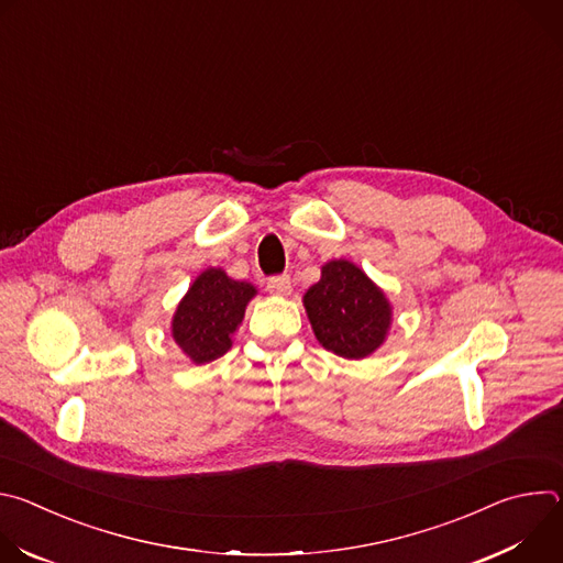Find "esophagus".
I'll return each mask as SVG.
<instances>
[{
	"label": "esophagus",
	"mask_w": 563,
	"mask_h": 563,
	"mask_svg": "<svg viewBox=\"0 0 563 563\" xmlns=\"http://www.w3.org/2000/svg\"><path fill=\"white\" fill-rule=\"evenodd\" d=\"M267 289L274 296H289L291 294V280L289 276H274L267 280Z\"/></svg>",
	"instance_id": "obj_1"
}]
</instances>
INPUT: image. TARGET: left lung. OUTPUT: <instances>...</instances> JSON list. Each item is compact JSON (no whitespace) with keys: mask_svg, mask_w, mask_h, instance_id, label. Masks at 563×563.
Segmentation results:
<instances>
[{"mask_svg":"<svg viewBox=\"0 0 563 563\" xmlns=\"http://www.w3.org/2000/svg\"><path fill=\"white\" fill-rule=\"evenodd\" d=\"M302 305L316 341L336 356H372L391 330V302L385 291L352 261L336 258L320 267Z\"/></svg>","mask_w":563,"mask_h":563,"instance_id":"1","label":"left lung"}]
</instances>
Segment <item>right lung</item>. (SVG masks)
Returning <instances> with one entry per match:
<instances>
[{"label": "right lung", "instance_id": "obj_1", "mask_svg": "<svg viewBox=\"0 0 563 563\" xmlns=\"http://www.w3.org/2000/svg\"><path fill=\"white\" fill-rule=\"evenodd\" d=\"M258 289L247 280L227 276L222 267H207L189 285L172 318V336L196 365L227 354L245 309Z\"/></svg>", "mask_w": 563, "mask_h": 563}]
</instances>
